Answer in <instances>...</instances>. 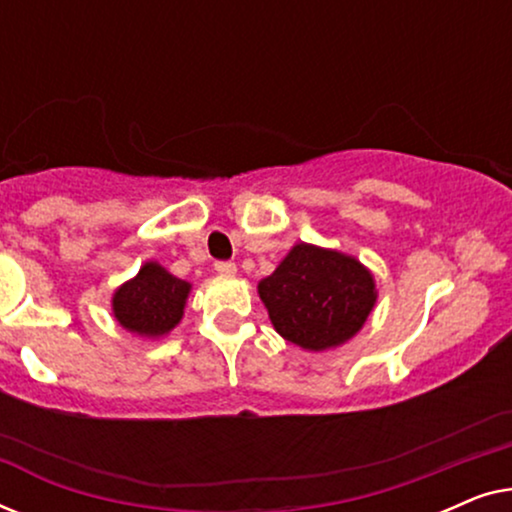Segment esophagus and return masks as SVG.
I'll return each instance as SVG.
<instances>
[{"mask_svg": "<svg viewBox=\"0 0 512 512\" xmlns=\"http://www.w3.org/2000/svg\"><path fill=\"white\" fill-rule=\"evenodd\" d=\"M214 270L219 272V275H235V263L233 261H216L214 263Z\"/></svg>", "mask_w": 512, "mask_h": 512, "instance_id": "1", "label": "esophagus"}]
</instances>
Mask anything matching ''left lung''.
Returning a JSON list of instances; mask_svg holds the SVG:
<instances>
[{
  "label": "left lung",
  "instance_id": "obj_1",
  "mask_svg": "<svg viewBox=\"0 0 512 512\" xmlns=\"http://www.w3.org/2000/svg\"><path fill=\"white\" fill-rule=\"evenodd\" d=\"M277 333L312 352L342 345L375 305L373 275L352 256L296 244L258 284Z\"/></svg>",
  "mask_w": 512,
  "mask_h": 512
}]
</instances>
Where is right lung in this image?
I'll return each mask as SVG.
<instances>
[{
  "label": "right lung",
  "mask_w": 512,
  "mask_h": 512,
  "mask_svg": "<svg viewBox=\"0 0 512 512\" xmlns=\"http://www.w3.org/2000/svg\"><path fill=\"white\" fill-rule=\"evenodd\" d=\"M188 291L191 284L184 279L170 275L158 263H146L135 279L116 291L114 314L128 331L158 338L179 324Z\"/></svg>",
  "instance_id": "1"
}]
</instances>
